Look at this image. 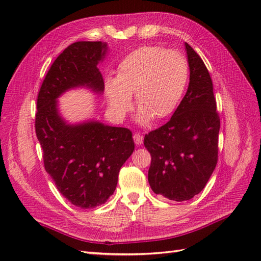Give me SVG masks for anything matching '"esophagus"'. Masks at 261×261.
Segmentation results:
<instances>
[{"label":"esophagus","mask_w":261,"mask_h":261,"mask_svg":"<svg viewBox=\"0 0 261 261\" xmlns=\"http://www.w3.org/2000/svg\"><path fill=\"white\" fill-rule=\"evenodd\" d=\"M134 140H135V142L137 143L138 146H140L141 143L143 142V137H142L140 134H136V135L134 136Z\"/></svg>","instance_id":"34e87169"}]
</instances>
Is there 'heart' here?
<instances>
[{
	"label": "heart",
	"instance_id": "1",
	"mask_svg": "<svg viewBox=\"0 0 261 261\" xmlns=\"http://www.w3.org/2000/svg\"><path fill=\"white\" fill-rule=\"evenodd\" d=\"M190 76L186 58L162 47L138 48L122 59L115 77L105 81L104 92L111 113L123 119L132 107L131 94L140 108L138 120H162L174 113Z\"/></svg>",
	"mask_w": 261,
	"mask_h": 261
}]
</instances>
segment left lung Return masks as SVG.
<instances>
[{"label": "left lung", "instance_id": "1", "mask_svg": "<svg viewBox=\"0 0 261 261\" xmlns=\"http://www.w3.org/2000/svg\"><path fill=\"white\" fill-rule=\"evenodd\" d=\"M190 84L171 119L145 136L151 154L148 181L153 193L182 202L201 193L218 163L220 116L212 80L196 51L185 43Z\"/></svg>", "mask_w": 261, "mask_h": 261}]
</instances>
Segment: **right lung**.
I'll return each mask as SVG.
<instances>
[{
	"label": "right lung",
	"instance_id": "1",
	"mask_svg": "<svg viewBox=\"0 0 261 261\" xmlns=\"http://www.w3.org/2000/svg\"><path fill=\"white\" fill-rule=\"evenodd\" d=\"M108 51L101 41L71 43L53 63L37 99L36 135L43 164L57 190L81 208H94L108 201L118 184L119 171L135 150L126 127L97 121L69 124L58 111L57 98L75 87L104 91L98 63Z\"/></svg>",
	"mask_w": 261,
	"mask_h": 261
}]
</instances>
